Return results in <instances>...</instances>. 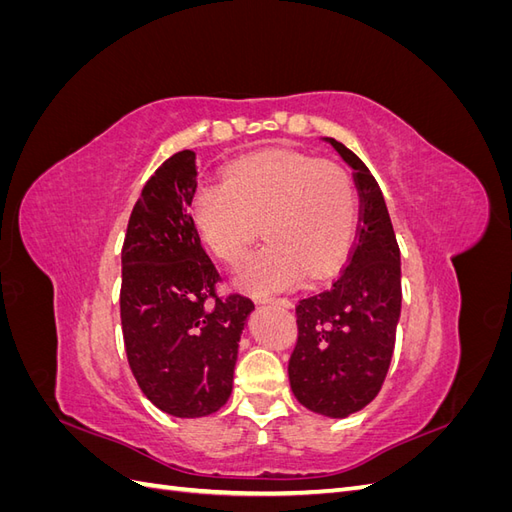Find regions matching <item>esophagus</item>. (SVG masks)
<instances>
[{
	"label": "esophagus",
	"mask_w": 512,
	"mask_h": 512,
	"mask_svg": "<svg viewBox=\"0 0 512 512\" xmlns=\"http://www.w3.org/2000/svg\"><path fill=\"white\" fill-rule=\"evenodd\" d=\"M260 303H273V305H282V307H292V301L286 297H262Z\"/></svg>",
	"instance_id": "34e87169"
}]
</instances>
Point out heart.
<instances>
[{
  "label": "heart",
  "mask_w": 512,
  "mask_h": 512,
  "mask_svg": "<svg viewBox=\"0 0 512 512\" xmlns=\"http://www.w3.org/2000/svg\"><path fill=\"white\" fill-rule=\"evenodd\" d=\"M356 207L342 164L271 149L232 162L224 181L200 183L190 211L200 239L226 265H239L265 230L267 241L245 258L237 282L273 292L297 284L305 271L324 275L337 267L354 235Z\"/></svg>",
  "instance_id": "obj_1"
}]
</instances>
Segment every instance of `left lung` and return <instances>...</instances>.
I'll list each match as a JSON object with an SVG mask.
<instances>
[{"instance_id": "obj_1", "label": "left lung", "mask_w": 512, "mask_h": 512, "mask_svg": "<svg viewBox=\"0 0 512 512\" xmlns=\"http://www.w3.org/2000/svg\"><path fill=\"white\" fill-rule=\"evenodd\" d=\"M361 196L359 226L337 280L297 303V344L288 361L290 389L318 414L344 418L382 389L401 312V265L395 230L378 181L335 138Z\"/></svg>"}]
</instances>
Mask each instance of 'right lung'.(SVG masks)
I'll list each match as a JSON object with an SVG mask.
<instances>
[{"mask_svg":"<svg viewBox=\"0 0 512 512\" xmlns=\"http://www.w3.org/2000/svg\"><path fill=\"white\" fill-rule=\"evenodd\" d=\"M196 153L158 166L130 213L121 247V331L132 374L160 410L196 418L230 397L252 299L220 297L222 277L192 220Z\"/></svg>","mask_w":512,"mask_h":512,"instance_id":"right-lung-1","label":"right lung"}]
</instances>
